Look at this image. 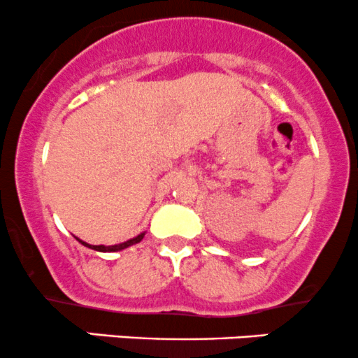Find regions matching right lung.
<instances>
[{"label":"right lung","instance_id":"obj_1","mask_svg":"<svg viewBox=\"0 0 358 358\" xmlns=\"http://www.w3.org/2000/svg\"><path fill=\"white\" fill-rule=\"evenodd\" d=\"M144 234H146V233H141L139 236H136V238L129 239V241H125V243H120V245H112V246H105V245H98V246H93V245H88V243L81 241V239H78V238H76V239H78V241L81 243V245L88 246V248H92V250H96V251H103V253H110V251H120V250H125V248H129V246L136 245V243H139L141 239L144 238Z\"/></svg>","mask_w":358,"mask_h":358}]
</instances>
